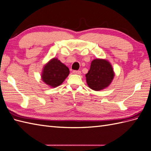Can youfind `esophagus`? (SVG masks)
<instances>
[{
	"instance_id": "34e87169",
	"label": "esophagus",
	"mask_w": 151,
	"mask_h": 151,
	"mask_svg": "<svg viewBox=\"0 0 151 151\" xmlns=\"http://www.w3.org/2000/svg\"><path fill=\"white\" fill-rule=\"evenodd\" d=\"M73 73H74V74H77V75H80V74H81V71H76V70H74V71H73Z\"/></svg>"
}]
</instances>
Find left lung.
Listing matches in <instances>:
<instances>
[{"mask_svg":"<svg viewBox=\"0 0 151 151\" xmlns=\"http://www.w3.org/2000/svg\"><path fill=\"white\" fill-rule=\"evenodd\" d=\"M114 74L113 68L108 61L94 59L86 75V82L91 89L100 91L109 86L114 78Z\"/></svg>","mask_w":151,"mask_h":151,"instance_id":"left-lung-1","label":"left lung"}]
</instances>
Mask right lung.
Here are the masks:
<instances>
[{
    "label": "right lung",
    "mask_w": 151,
    "mask_h": 151,
    "mask_svg": "<svg viewBox=\"0 0 151 151\" xmlns=\"http://www.w3.org/2000/svg\"><path fill=\"white\" fill-rule=\"evenodd\" d=\"M69 73L67 66L57 58H52L44 66L42 78L47 85L56 87L64 81Z\"/></svg>",
    "instance_id": "right-lung-1"
}]
</instances>
